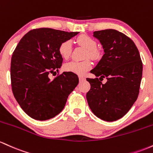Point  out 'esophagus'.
<instances>
[{
  "label": "esophagus",
  "instance_id": "1",
  "mask_svg": "<svg viewBox=\"0 0 153 153\" xmlns=\"http://www.w3.org/2000/svg\"><path fill=\"white\" fill-rule=\"evenodd\" d=\"M79 81L81 82V81H83V80H85V78L84 76H79Z\"/></svg>",
  "mask_w": 153,
  "mask_h": 153
}]
</instances>
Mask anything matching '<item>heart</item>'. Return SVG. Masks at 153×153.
Masks as SVG:
<instances>
[{
    "instance_id": "b5f03b06",
    "label": "heart",
    "mask_w": 153,
    "mask_h": 153,
    "mask_svg": "<svg viewBox=\"0 0 153 153\" xmlns=\"http://www.w3.org/2000/svg\"><path fill=\"white\" fill-rule=\"evenodd\" d=\"M76 42L79 45L87 49L85 57L96 58L98 56L99 52L96 47L97 42L93 38L87 35H82L76 38ZM72 51V43L70 40H65L61 42L58 48L60 56L63 59H68L70 57ZM92 67V63L89 60L83 61H70L63 66L65 71L76 74L78 75H83Z\"/></svg>"
}]
</instances>
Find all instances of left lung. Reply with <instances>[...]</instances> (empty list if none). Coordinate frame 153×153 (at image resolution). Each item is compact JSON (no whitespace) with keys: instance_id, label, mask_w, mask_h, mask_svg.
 Wrapping results in <instances>:
<instances>
[{"instance_id":"8db88e82","label":"left lung","mask_w":153,"mask_h":153,"mask_svg":"<svg viewBox=\"0 0 153 153\" xmlns=\"http://www.w3.org/2000/svg\"><path fill=\"white\" fill-rule=\"evenodd\" d=\"M104 55L91 73L100 78H87L90 90L87 100L91 111L106 121H114L127 114L140 92L142 62L134 42L116 30L94 32ZM106 78L107 82H101ZM101 80L100 81L99 79Z\"/></svg>"}]
</instances>
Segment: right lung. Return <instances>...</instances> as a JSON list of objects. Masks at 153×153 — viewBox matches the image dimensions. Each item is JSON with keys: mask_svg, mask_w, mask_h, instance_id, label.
I'll list each match as a JSON object with an SVG mask.
<instances>
[{"mask_svg": "<svg viewBox=\"0 0 153 153\" xmlns=\"http://www.w3.org/2000/svg\"><path fill=\"white\" fill-rule=\"evenodd\" d=\"M79 32L51 28L30 30L19 41L11 62V88L22 110L39 121L62 111L69 94L79 83L76 74L64 71L51 79L63 63L58 48Z\"/></svg>", "mask_w": 153, "mask_h": 153, "instance_id": "right-lung-1", "label": "right lung"}]
</instances>
